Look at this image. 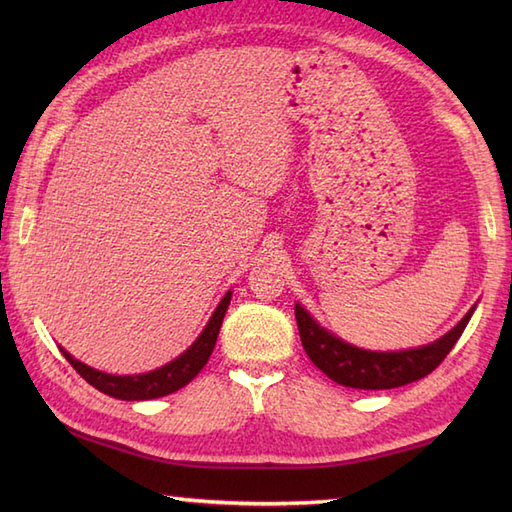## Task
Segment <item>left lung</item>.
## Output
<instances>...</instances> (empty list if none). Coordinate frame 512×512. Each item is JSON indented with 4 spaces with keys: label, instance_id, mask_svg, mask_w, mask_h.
Listing matches in <instances>:
<instances>
[{
    "label": "left lung",
    "instance_id": "8db88e82",
    "mask_svg": "<svg viewBox=\"0 0 512 512\" xmlns=\"http://www.w3.org/2000/svg\"><path fill=\"white\" fill-rule=\"evenodd\" d=\"M471 314L473 308L440 341L418 347V350L367 352L325 332L299 303L295 306L299 336L310 361L334 383L352 389H394L431 374L458 343Z\"/></svg>",
    "mask_w": 512,
    "mask_h": 512
}]
</instances>
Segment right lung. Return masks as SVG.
I'll list each match as a JSON object with an SVG mask.
<instances>
[{
  "mask_svg": "<svg viewBox=\"0 0 512 512\" xmlns=\"http://www.w3.org/2000/svg\"><path fill=\"white\" fill-rule=\"evenodd\" d=\"M228 303H231V292H226V297L220 301V306L215 308L211 321L206 323L204 332L198 336L187 352H184L176 361L167 363L165 367L156 369V372L149 374H140V376H112V374H103L99 369H92L88 365H83L79 361L63 352V356L68 358L70 365L79 372L92 387H96L103 394L118 398V400H151V398H160L173 394L180 387L189 385L191 380L200 374V369L209 361V356L215 347L217 334H220L222 321Z\"/></svg>",
  "mask_w": 512,
  "mask_h": 512,
  "instance_id": "1",
  "label": "right lung"
}]
</instances>
